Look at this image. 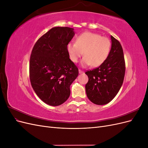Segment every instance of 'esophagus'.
<instances>
[{
	"mask_svg": "<svg viewBox=\"0 0 148 148\" xmlns=\"http://www.w3.org/2000/svg\"><path fill=\"white\" fill-rule=\"evenodd\" d=\"M78 71H79V73H80V74L84 73V71H82V70H79V69Z\"/></svg>",
	"mask_w": 148,
	"mask_h": 148,
	"instance_id": "obj_1",
	"label": "esophagus"
}]
</instances>
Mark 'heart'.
I'll list each match as a JSON object with an SVG mask.
<instances>
[{
  "mask_svg": "<svg viewBox=\"0 0 148 148\" xmlns=\"http://www.w3.org/2000/svg\"><path fill=\"white\" fill-rule=\"evenodd\" d=\"M110 40L101 35L91 32H84L79 34L76 42L67 44L66 50L70 59L73 62H77L84 55L81 61L83 66L91 65L98 66L104 63L110 50Z\"/></svg>",
  "mask_w": 148,
  "mask_h": 148,
  "instance_id": "obj_1",
  "label": "heart"
}]
</instances>
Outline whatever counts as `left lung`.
Listing matches in <instances>:
<instances>
[{
	"instance_id": "obj_1",
	"label": "left lung",
	"mask_w": 148,
	"mask_h": 148,
	"mask_svg": "<svg viewBox=\"0 0 148 148\" xmlns=\"http://www.w3.org/2000/svg\"><path fill=\"white\" fill-rule=\"evenodd\" d=\"M112 45L106 60L99 67L88 71L85 86L88 99L97 105H105L112 100L123 82L125 63L122 46L110 36Z\"/></svg>"
}]
</instances>
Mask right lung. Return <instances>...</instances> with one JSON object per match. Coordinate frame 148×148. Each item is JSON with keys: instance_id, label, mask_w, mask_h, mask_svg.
<instances>
[{"instance_id": "1", "label": "right lung", "mask_w": 148, "mask_h": 148, "mask_svg": "<svg viewBox=\"0 0 148 148\" xmlns=\"http://www.w3.org/2000/svg\"><path fill=\"white\" fill-rule=\"evenodd\" d=\"M75 34L73 28H52L38 40L31 52V86L48 105L57 106L68 99L70 85L78 75V69L66 50L67 44Z\"/></svg>"}]
</instances>
